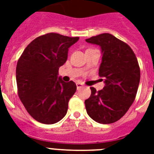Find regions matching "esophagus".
<instances>
[{"label":"esophagus","mask_w":154,"mask_h":154,"mask_svg":"<svg viewBox=\"0 0 154 154\" xmlns=\"http://www.w3.org/2000/svg\"><path fill=\"white\" fill-rule=\"evenodd\" d=\"M76 85H77V90H79V89H81V88L84 86V84H83V83H82V82H77V83H76Z\"/></svg>","instance_id":"1"}]
</instances>
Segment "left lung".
Wrapping results in <instances>:
<instances>
[{
    "label": "left lung",
    "mask_w": 154,
    "mask_h": 154,
    "mask_svg": "<svg viewBox=\"0 0 154 154\" xmlns=\"http://www.w3.org/2000/svg\"><path fill=\"white\" fill-rule=\"evenodd\" d=\"M85 41L102 48L98 74L106 84L98 91L90 87L91 95L85 101V109L94 121L112 124L126 114L136 98L140 78L137 56L126 43L108 33Z\"/></svg>",
    "instance_id": "obj_1"
}]
</instances>
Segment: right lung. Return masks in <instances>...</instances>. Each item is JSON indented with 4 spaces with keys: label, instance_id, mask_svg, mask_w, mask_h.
I'll return each mask as SVG.
<instances>
[{
    "label": "right lung",
    "instance_id": "add662e5",
    "mask_svg": "<svg viewBox=\"0 0 154 154\" xmlns=\"http://www.w3.org/2000/svg\"><path fill=\"white\" fill-rule=\"evenodd\" d=\"M78 39L56 33L41 35L29 43L17 60L18 97L39 123L56 124L66 115L77 85L72 81L63 82L58 71L66 62L69 48Z\"/></svg>",
    "mask_w": 154,
    "mask_h": 154
}]
</instances>
